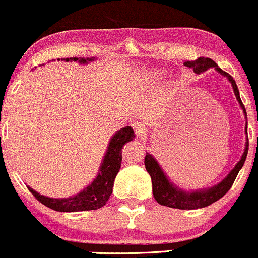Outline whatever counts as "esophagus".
Segmentation results:
<instances>
[{
  "label": "esophagus",
  "mask_w": 258,
  "mask_h": 258,
  "mask_svg": "<svg viewBox=\"0 0 258 258\" xmlns=\"http://www.w3.org/2000/svg\"><path fill=\"white\" fill-rule=\"evenodd\" d=\"M133 129H134L135 134H137V137L139 138H144L147 137V126L144 125V124L142 123H134L133 124Z\"/></svg>",
  "instance_id": "esophagus-1"
}]
</instances>
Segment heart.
I'll return each instance as SVG.
<instances>
[{
  "mask_svg": "<svg viewBox=\"0 0 258 258\" xmlns=\"http://www.w3.org/2000/svg\"><path fill=\"white\" fill-rule=\"evenodd\" d=\"M164 72L163 71H160V70H155L153 72V73H151V77H153L154 79H159V78H161V77H164Z\"/></svg>",
  "mask_w": 258,
  "mask_h": 258,
  "instance_id": "b5f03b06",
  "label": "heart"
}]
</instances>
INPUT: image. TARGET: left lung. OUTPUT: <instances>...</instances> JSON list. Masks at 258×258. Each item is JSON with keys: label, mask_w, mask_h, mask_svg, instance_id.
<instances>
[{"label": "left lung", "mask_w": 258, "mask_h": 258, "mask_svg": "<svg viewBox=\"0 0 258 258\" xmlns=\"http://www.w3.org/2000/svg\"><path fill=\"white\" fill-rule=\"evenodd\" d=\"M184 66H186L188 68H192L194 72L196 74H200L203 72H206L210 68H215V71L219 72L220 74H222L224 77H226L228 82L232 86L233 93L236 95V99H237L238 104H240L241 109L243 110L245 114V118L247 120V114H246V109L242 104V100L240 98V92H238L237 86H236V82L230 74L226 73L225 71H222L216 63L214 62L210 58H204L200 57L196 60H188L185 62ZM246 134H247V121H246ZM248 151V138H246V145L245 150H243L242 156H241L240 161L235 165V168L231 170L230 172L226 175L224 180L219 182V184L214 185V186L208 187V188H200V190H190L186 191L184 188L176 186L172 181H170V179L166 176V174L164 172L163 168L159 165L158 160L154 158L151 154L147 153L145 155V169L149 172L151 177V185H153V195L155 198V200L158 201L160 205L168 206V208L172 209H180V210H195V209H201L206 208V206L211 205L212 203L217 201L219 199H221L225 194L230 190L232 186L233 181H235L236 176H237L238 171L242 169L243 164H245L246 156H247Z\"/></svg>", "instance_id": "obj_1"}]
</instances>
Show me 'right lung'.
Here are the masks:
<instances>
[{
    "label": "right lung",
    "instance_id": "add662e5",
    "mask_svg": "<svg viewBox=\"0 0 258 258\" xmlns=\"http://www.w3.org/2000/svg\"><path fill=\"white\" fill-rule=\"evenodd\" d=\"M60 60V59H58ZM64 62H77L79 64H88L89 62L95 60L92 58H64ZM134 130L132 126H125L115 133L110 138L109 144L105 150L100 168L95 179L87 187L79 191L76 195L70 198L53 199L38 194L33 188L28 186L34 198L46 205L47 208L60 212H76V211H89V210L100 209L109 200L113 192L114 180L119 172L121 165V149L125 143L134 139Z\"/></svg>",
    "mask_w": 258,
    "mask_h": 258
}]
</instances>
